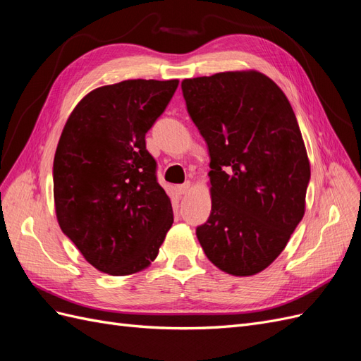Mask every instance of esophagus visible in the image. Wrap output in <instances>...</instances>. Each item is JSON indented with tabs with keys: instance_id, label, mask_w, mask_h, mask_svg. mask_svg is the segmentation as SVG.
<instances>
[{
	"instance_id": "esophagus-1",
	"label": "esophagus",
	"mask_w": 361,
	"mask_h": 361,
	"mask_svg": "<svg viewBox=\"0 0 361 361\" xmlns=\"http://www.w3.org/2000/svg\"><path fill=\"white\" fill-rule=\"evenodd\" d=\"M191 188H192V183L191 182H185L183 185H179L178 191H179V194H188L191 191Z\"/></svg>"
}]
</instances>
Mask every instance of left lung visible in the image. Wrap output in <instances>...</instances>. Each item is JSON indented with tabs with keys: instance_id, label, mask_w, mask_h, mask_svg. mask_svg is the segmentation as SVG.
<instances>
[{
	"instance_id": "left-lung-1",
	"label": "left lung",
	"mask_w": 361,
	"mask_h": 361,
	"mask_svg": "<svg viewBox=\"0 0 361 361\" xmlns=\"http://www.w3.org/2000/svg\"><path fill=\"white\" fill-rule=\"evenodd\" d=\"M209 149L211 215L197 239L212 264L247 277L285 250L305 212L310 162L286 94L257 71L182 81Z\"/></svg>"
}]
</instances>
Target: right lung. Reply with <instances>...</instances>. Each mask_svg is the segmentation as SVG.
<instances>
[{
	"mask_svg": "<svg viewBox=\"0 0 361 361\" xmlns=\"http://www.w3.org/2000/svg\"><path fill=\"white\" fill-rule=\"evenodd\" d=\"M178 84L126 80L97 87L63 128L54 157L57 221L97 271L129 276L146 269L173 224L145 137Z\"/></svg>",
	"mask_w": 361,
	"mask_h": 361,
	"instance_id": "add662e5",
	"label": "right lung"
}]
</instances>
